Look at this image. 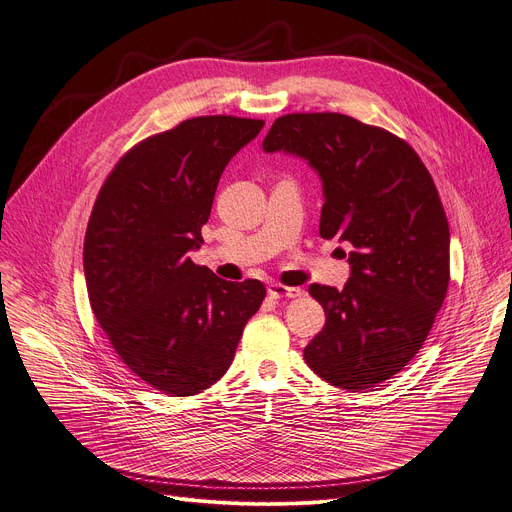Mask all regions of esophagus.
I'll use <instances>...</instances> for the list:
<instances>
[{"instance_id":"34e87169","label":"esophagus","mask_w":512,"mask_h":512,"mask_svg":"<svg viewBox=\"0 0 512 512\" xmlns=\"http://www.w3.org/2000/svg\"><path fill=\"white\" fill-rule=\"evenodd\" d=\"M268 295L275 297V299H281V297H299V295H304V289H299V287H287V285H281V283H270V285H268Z\"/></svg>"}]
</instances>
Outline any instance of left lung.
Segmentation results:
<instances>
[{
	"instance_id": "8db88e82",
	"label": "left lung",
	"mask_w": 512,
	"mask_h": 512,
	"mask_svg": "<svg viewBox=\"0 0 512 512\" xmlns=\"http://www.w3.org/2000/svg\"><path fill=\"white\" fill-rule=\"evenodd\" d=\"M262 146L308 159L324 188L320 235L351 246L345 287L308 289L326 324L306 364L337 388L378 386L422 349L446 297L450 233L434 179L403 138L343 113L281 115Z\"/></svg>"
}]
</instances>
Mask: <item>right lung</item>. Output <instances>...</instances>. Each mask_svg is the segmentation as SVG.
Wrapping results in <instances>:
<instances>
[{"label":"right lung","mask_w":512,"mask_h":512,"mask_svg":"<svg viewBox=\"0 0 512 512\" xmlns=\"http://www.w3.org/2000/svg\"><path fill=\"white\" fill-rule=\"evenodd\" d=\"M262 119L200 115L115 163L84 237L88 302L117 357L148 386L192 397L231 366L266 287L223 281L188 258L225 165Z\"/></svg>","instance_id":"obj_1"}]
</instances>
